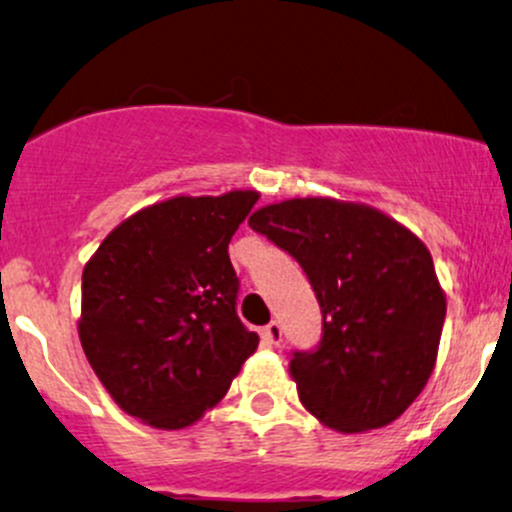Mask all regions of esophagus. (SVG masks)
Segmentation results:
<instances>
[{"label":"esophagus","mask_w":512,"mask_h":512,"mask_svg":"<svg viewBox=\"0 0 512 512\" xmlns=\"http://www.w3.org/2000/svg\"><path fill=\"white\" fill-rule=\"evenodd\" d=\"M261 338L266 346H280V341H283V326L278 321H271V324L261 329Z\"/></svg>","instance_id":"obj_1"}]
</instances>
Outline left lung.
Returning a JSON list of instances; mask_svg holds the SVG:
<instances>
[{
	"label": "left lung",
	"mask_w": 512,
	"mask_h": 512,
	"mask_svg": "<svg viewBox=\"0 0 512 512\" xmlns=\"http://www.w3.org/2000/svg\"><path fill=\"white\" fill-rule=\"evenodd\" d=\"M249 227L300 263L319 300V346L290 360L304 409L338 433L396 421L426 387L445 324L426 244L380 210L331 198L266 205Z\"/></svg>",
	"instance_id": "left-lung-1"
}]
</instances>
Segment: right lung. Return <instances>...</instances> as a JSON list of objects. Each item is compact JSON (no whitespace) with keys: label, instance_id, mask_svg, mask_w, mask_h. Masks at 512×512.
Returning a JSON list of instances; mask_svg holds the SVG:
<instances>
[{"label":"right lung","instance_id":"add662e5","mask_svg":"<svg viewBox=\"0 0 512 512\" xmlns=\"http://www.w3.org/2000/svg\"><path fill=\"white\" fill-rule=\"evenodd\" d=\"M256 191L149 205L113 229L82 275L79 341L113 401L179 430L227 394L258 333L237 317L229 241Z\"/></svg>","mask_w":512,"mask_h":512}]
</instances>
